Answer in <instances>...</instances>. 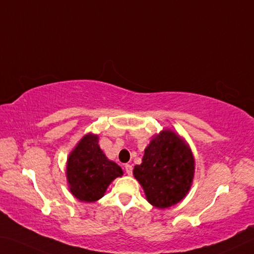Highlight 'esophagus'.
Returning a JSON list of instances; mask_svg holds the SVG:
<instances>
[{
    "mask_svg": "<svg viewBox=\"0 0 254 254\" xmlns=\"http://www.w3.org/2000/svg\"><path fill=\"white\" fill-rule=\"evenodd\" d=\"M125 171H126L128 175L132 174V166L130 165V164H126V165H125Z\"/></svg>",
    "mask_w": 254,
    "mask_h": 254,
    "instance_id": "1",
    "label": "esophagus"
}]
</instances>
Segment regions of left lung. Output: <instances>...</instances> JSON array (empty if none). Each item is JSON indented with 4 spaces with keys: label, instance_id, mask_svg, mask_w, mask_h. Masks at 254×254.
Returning <instances> with one entry per match:
<instances>
[{
    "label": "left lung",
    "instance_id": "8db88e82",
    "mask_svg": "<svg viewBox=\"0 0 254 254\" xmlns=\"http://www.w3.org/2000/svg\"><path fill=\"white\" fill-rule=\"evenodd\" d=\"M194 170L195 161L189 144L174 131L164 129L150 140L141 164L136 165L132 173L147 201L155 207L166 208L186 196Z\"/></svg>",
    "mask_w": 254,
    "mask_h": 254
}]
</instances>
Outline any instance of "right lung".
<instances>
[{
    "instance_id": "add662e5",
    "label": "right lung",
    "mask_w": 254,
    "mask_h": 254,
    "mask_svg": "<svg viewBox=\"0 0 254 254\" xmlns=\"http://www.w3.org/2000/svg\"><path fill=\"white\" fill-rule=\"evenodd\" d=\"M123 175V170L106 157L98 145V136L84 135L66 161V181L70 192L81 202H96L109 184Z\"/></svg>"
}]
</instances>
